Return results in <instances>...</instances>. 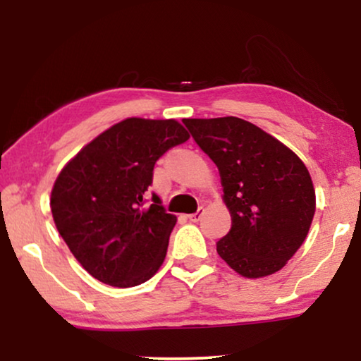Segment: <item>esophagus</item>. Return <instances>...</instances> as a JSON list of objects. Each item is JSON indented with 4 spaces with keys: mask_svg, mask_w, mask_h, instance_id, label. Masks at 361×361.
Wrapping results in <instances>:
<instances>
[{
    "mask_svg": "<svg viewBox=\"0 0 361 361\" xmlns=\"http://www.w3.org/2000/svg\"><path fill=\"white\" fill-rule=\"evenodd\" d=\"M204 212H205V210L200 207V209L197 210L195 214H190V215H189V220H190V221H199V220L202 219V215H204Z\"/></svg>",
    "mask_w": 361,
    "mask_h": 361,
    "instance_id": "esophagus-1",
    "label": "esophagus"
}]
</instances>
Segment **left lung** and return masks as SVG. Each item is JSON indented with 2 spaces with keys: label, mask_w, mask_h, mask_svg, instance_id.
Masks as SVG:
<instances>
[{
  "label": "left lung",
  "mask_w": 361,
  "mask_h": 361,
  "mask_svg": "<svg viewBox=\"0 0 361 361\" xmlns=\"http://www.w3.org/2000/svg\"><path fill=\"white\" fill-rule=\"evenodd\" d=\"M182 123L220 171L231 228L216 241V253L245 278L279 271L304 243L315 214L307 167L283 142L241 118Z\"/></svg>",
  "instance_id": "1"
}]
</instances>
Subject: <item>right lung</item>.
Segmentation results:
<instances>
[{"instance_id":"obj_1","label":"right lung","mask_w":361,"mask_h":361,"mask_svg":"<svg viewBox=\"0 0 361 361\" xmlns=\"http://www.w3.org/2000/svg\"><path fill=\"white\" fill-rule=\"evenodd\" d=\"M189 140L176 120L128 118L83 147L51 195L59 233L93 278L115 288L146 283L166 258L176 215L146 192L157 159Z\"/></svg>"}]
</instances>
